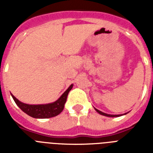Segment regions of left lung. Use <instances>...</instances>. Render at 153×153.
Wrapping results in <instances>:
<instances>
[{
  "instance_id": "left-lung-1",
  "label": "left lung",
  "mask_w": 153,
  "mask_h": 153,
  "mask_svg": "<svg viewBox=\"0 0 153 153\" xmlns=\"http://www.w3.org/2000/svg\"><path fill=\"white\" fill-rule=\"evenodd\" d=\"M95 109V108H94ZM95 110L97 112H98V114H100L101 115H103V116H106V117H119L120 115H112V114H105V113H103V112L100 111V110H98V109H95Z\"/></svg>"
}]
</instances>
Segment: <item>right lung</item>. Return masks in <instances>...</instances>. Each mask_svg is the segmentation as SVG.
<instances>
[{
  "mask_svg": "<svg viewBox=\"0 0 153 153\" xmlns=\"http://www.w3.org/2000/svg\"><path fill=\"white\" fill-rule=\"evenodd\" d=\"M73 87V84L68 87L57 101L44 105H28L20 102L17 98L11 94L13 100L22 111L34 118H50L59 115L63 110L64 105L67 101V95Z\"/></svg>",
  "mask_w": 153,
  "mask_h": 153,
  "instance_id": "1",
  "label": "right lung"
}]
</instances>
